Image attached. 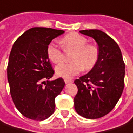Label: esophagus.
Here are the masks:
<instances>
[{"label":"esophagus","mask_w":133,"mask_h":133,"mask_svg":"<svg viewBox=\"0 0 133 133\" xmlns=\"http://www.w3.org/2000/svg\"><path fill=\"white\" fill-rule=\"evenodd\" d=\"M64 81L65 82V84H69V83H72L73 81L72 80H70V79H68V78H65Z\"/></svg>","instance_id":"1"}]
</instances>
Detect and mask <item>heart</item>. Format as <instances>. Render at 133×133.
Segmentation results:
<instances>
[{
    "mask_svg": "<svg viewBox=\"0 0 133 133\" xmlns=\"http://www.w3.org/2000/svg\"><path fill=\"white\" fill-rule=\"evenodd\" d=\"M65 50H73L69 63H61L55 68L57 76L65 78H71L82 72L83 69H92L98 62L100 52L97 46L87 44L84 36L77 32H70L65 36L60 41ZM46 55L49 59L57 64L62 62L63 53L55 44L50 43L46 48Z\"/></svg>",
    "mask_w": 133,
    "mask_h": 133,
    "instance_id": "obj_1",
    "label": "heart"
}]
</instances>
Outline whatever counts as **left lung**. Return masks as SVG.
<instances>
[{
	"instance_id": "1",
	"label": "left lung",
	"mask_w": 133,
	"mask_h": 133,
	"mask_svg": "<svg viewBox=\"0 0 133 133\" xmlns=\"http://www.w3.org/2000/svg\"><path fill=\"white\" fill-rule=\"evenodd\" d=\"M79 32L97 42L99 59L92 70L74 81L78 92L74 97L75 110L87 119H98L116 105L124 87L125 65L119 46L105 32L99 30Z\"/></svg>"
}]
</instances>
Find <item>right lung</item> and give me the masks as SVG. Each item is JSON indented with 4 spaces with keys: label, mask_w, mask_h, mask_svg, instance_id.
Segmentation results:
<instances>
[{
    "label": "right lung",
    "mask_w": 133,
    "mask_h": 133,
    "mask_svg": "<svg viewBox=\"0 0 133 133\" xmlns=\"http://www.w3.org/2000/svg\"><path fill=\"white\" fill-rule=\"evenodd\" d=\"M64 32L32 28L19 36L12 46L7 67L10 93L16 108L28 119L42 121L55 112V97L62 92L65 82L62 78L49 81L55 71L46 48L52 39Z\"/></svg>",
    "instance_id": "obj_1"
}]
</instances>
